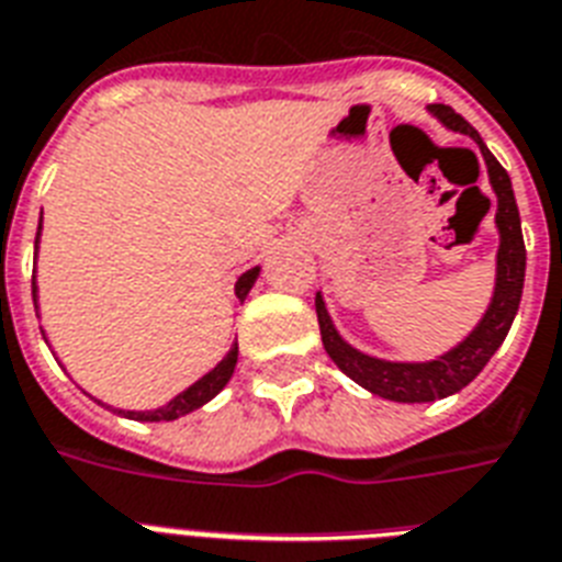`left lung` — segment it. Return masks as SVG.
Here are the masks:
<instances>
[{"instance_id":"1","label":"left lung","mask_w":562,"mask_h":562,"mask_svg":"<svg viewBox=\"0 0 562 562\" xmlns=\"http://www.w3.org/2000/svg\"><path fill=\"white\" fill-rule=\"evenodd\" d=\"M430 111L451 128V132L469 134L472 140L481 146V155L486 160V172H490V184L498 199V211H495V225L502 234V246H498V267H495V293L493 302L486 307L484 319L477 322V328L469 334L467 340L446 351L442 358L428 360V363H393V360L369 358L363 351L351 349L349 342L342 340L334 322H330L328 311L322 295L316 293V316H319V334L322 346L328 351V358L337 367L358 381L363 390L390 398V402L404 404H422L437 402L446 395L458 393L467 384H472L477 372L490 363L498 346L507 337L516 311L521 302V286H525V240H521V220L519 207H516V195H513V184L507 169L493 158V151L486 149L481 134L454 114L448 104H430Z\"/></svg>"}]
</instances>
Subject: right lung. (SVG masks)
I'll return each instance as SVG.
<instances>
[{
	"label": "right lung",
	"instance_id": "add662e5",
	"mask_svg": "<svg viewBox=\"0 0 562 562\" xmlns=\"http://www.w3.org/2000/svg\"><path fill=\"white\" fill-rule=\"evenodd\" d=\"M43 220V216H41ZM37 240H41V228H37V237H34V249H37ZM260 276V267L249 269V272H243L240 278H237V284H234V293H237V299H246L251 290V284L258 281ZM32 295H34V302H37V284L32 281ZM234 367H237V342H234V349L225 355V358L216 363V367L207 372L204 378H199L193 386H187L184 393H178L176 398L169 404H164V407H158V411H116L120 416H128V419H140V422H172L178 419V416H184V413H193L199 411L202 404H207L213 398V395L220 393L222 386L228 384L234 375ZM102 404V402H99Z\"/></svg>",
	"mask_w": 562,
	"mask_h": 562
}]
</instances>
